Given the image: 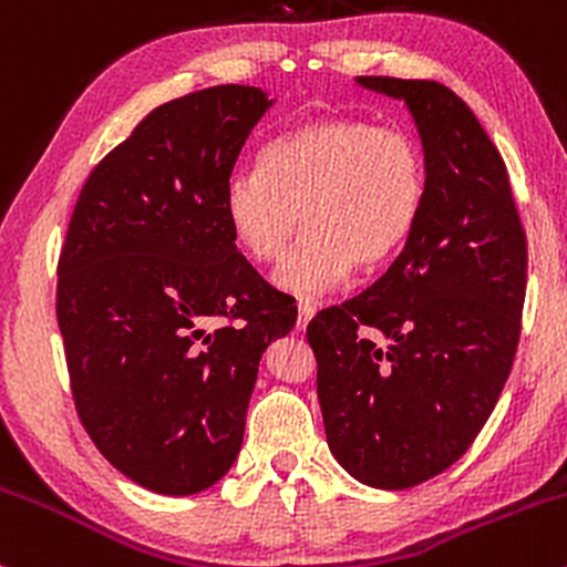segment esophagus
<instances>
[{"mask_svg":"<svg viewBox=\"0 0 567 567\" xmlns=\"http://www.w3.org/2000/svg\"><path fill=\"white\" fill-rule=\"evenodd\" d=\"M317 306L311 301H298V330H303L309 324L311 317H315Z\"/></svg>","mask_w":567,"mask_h":567,"instance_id":"34e87169","label":"esophagus"}]
</instances>
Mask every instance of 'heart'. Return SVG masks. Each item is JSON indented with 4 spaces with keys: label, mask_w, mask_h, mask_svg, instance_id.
Returning a JSON list of instances; mask_svg holds the SVG:
<instances>
[{
    "label": "heart",
    "mask_w": 567,
    "mask_h": 567,
    "mask_svg": "<svg viewBox=\"0 0 567 567\" xmlns=\"http://www.w3.org/2000/svg\"><path fill=\"white\" fill-rule=\"evenodd\" d=\"M424 199V152L408 130L320 116L266 143L261 171L226 181L224 216L256 264L279 261L303 220L309 229L275 282L296 296H322L357 264H386L413 234Z\"/></svg>",
    "instance_id": "b5f03b06"
}]
</instances>
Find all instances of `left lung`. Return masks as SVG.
Listing matches in <instances>:
<instances>
[{
	"mask_svg": "<svg viewBox=\"0 0 567 567\" xmlns=\"http://www.w3.org/2000/svg\"><path fill=\"white\" fill-rule=\"evenodd\" d=\"M405 101L426 199L386 275L306 328L324 434L351 477L405 491L455 464L496 408L519 343L528 243L477 116L429 80L357 76Z\"/></svg>",
	"mask_w": 567,
	"mask_h": 567,
	"instance_id": "left-lung-1",
	"label": "left lung"
}]
</instances>
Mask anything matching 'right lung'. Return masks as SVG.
<instances>
[{"instance_id": "1", "label": "right lung", "mask_w": 567, "mask_h": 567, "mask_svg": "<svg viewBox=\"0 0 567 567\" xmlns=\"http://www.w3.org/2000/svg\"><path fill=\"white\" fill-rule=\"evenodd\" d=\"M271 103L218 84L154 109L90 173L58 258L82 426L114 470L162 496L231 470L258 362L296 324L224 216L226 181Z\"/></svg>"}]
</instances>
